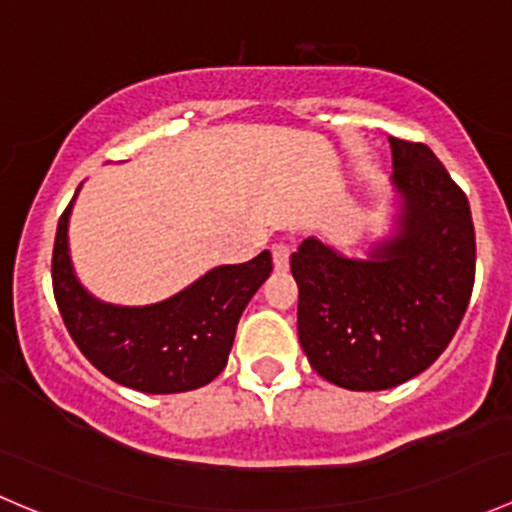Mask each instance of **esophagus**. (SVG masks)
I'll list each match as a JSON object with an SVG mask.
<instances>
[{
  "label": "esophagus",
  "mask_w": 512,
  "mask_h": 512,
  "mask_svg": "<svg viewBox=\"0 0 512 512\" xmlns=\"http://www.w3.org/2000/svg\"><path fill=\"white\" fill-rule=\"evenodd\" d=\"M289 255H292V247H289L285 240H277L275 245H272V262H275L277 270H287Z\"/></svg>",
  "instance_id": "esophagus-1"
}]
</instances>
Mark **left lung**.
I'll list each match as a JSON object with an SVG mask.
<instances>
[{
    "instance_id": "obj_1",
    "label": "left lung",
    "mask_w": 512,
    "mask_h": 512,
    "mask_svg": "<svg viewBox=\"0 0 512 512\" xmlns=\"http://www.w3.org/2000/svg\"><path fill=\"white\" fill-rule=\"evenodd\" d=\"M404 198L401 232L347 260L314 237L289 257L297 332L322 379L384 391L426 371L451 344L476 282V230L466 193L423 143L389 138Z\"/></svg>"
}]
</instances>
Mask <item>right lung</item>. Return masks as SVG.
I'll use <instances>...</instances> for the list:
<instances>
[{
  "instance_id": "add662e5",
  "label": "right lung",
  "mask_w": 512,
  "mask_h": 512,
  "mask_svg": "<svg viewBox=\"0 0 512 512\" xmlns=\"http://www.w3.org/2000/svg\"><path fill=\"white\" fill-rule=\"evenodd\" d=\"M69 210L71 203L56 225L51 285L81 354L108 379L143 394H180L210 384L225 369L242 309L270 277V252L215 267L160 304L111 307L76 282L66 247Z\"/></svg>"
}]
</instances>
